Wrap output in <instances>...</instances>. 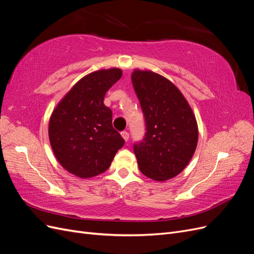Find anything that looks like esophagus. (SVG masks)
<instances>
[{"mask_svg":"<svg viewBox=\"0 0 254 254\" xmlns=\"http://www.w3.org/2000/svg\"><path fill=\"white\" fill-rule=\"evenodd\" d=\"M121 134H122V136H123V139H124L125 141H128V139H129V133H128L127 131H123V132H121Z\"/></svg>","mask_w":254,"mask_h":254,"instance_id":"esophagus-1","label":"esophagus"}]
</instances>
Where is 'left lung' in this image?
I'll return each instance as SVG.
<instances>
[{"instance_id":"8db88e82","label":"left lung","mask_w":254,"mask_h":254,"mask_svg":"<svg viewBox=\"0 0 254 254\" xmlns=\"http://www.w3.org/2000/svg\"><path fill=\"white\" fill-rule=\"evenodd\" d=\"M131 81L147 130L143 142L133 147L137 165L152 180L172 179L187 167L196 150L195 114L181 91L164 76L134 68Z\"/></svg>"}]
</instances>
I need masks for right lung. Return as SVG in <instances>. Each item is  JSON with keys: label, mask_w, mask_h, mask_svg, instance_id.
Here are the masks:
<instances>
[{"label": "right lung", "mask_w": 254, "mask_h": 254, "mask_svg": "<svg viewBox=\"0 0 254 254\" xmlns=\"http://www.w3.org/2000/svg\"><path fill=\"white\" fill-rule=\"evenodd\" d=\"M111 67L92 72L76 82L53 110L49 137L54 155L68 173L88 179L108 170L125 141L112 127L106 92L122 77Z\"/></svg>", "instance_id": "obj_1"}]
</instances>
